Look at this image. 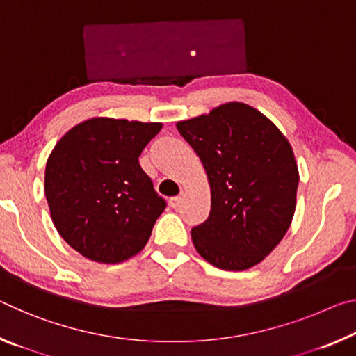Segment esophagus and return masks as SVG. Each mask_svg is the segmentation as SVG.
<instances>
[{"mask_svg":"<svg viewBox=\"0 0 356 356\" xmlns=\"http://www.w3.org/2000/svg\"><path fill=\"white\" fill-rule=\"evenodd\" d=\"M180 201H182V196H174V198L169 200V206L177 209L179 204H180Z\"/></svg>","mask_w":356,"mask_h":356,"instance_id":"1","label":"esophagus"}]
</instances>
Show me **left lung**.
<instances>
[{
	"instance_id": "left-lung-1",
	"label": "left lung",
	"mask_w": 356,
	"mask_h": 356,
	"mask_svg": "<svg viewBox=\"0 0 356 356\" xmlns=\"http://www.w3.org/2000/svg\"><path fill=\"white\" fill-rule=\"evenodd\" d=\"M176 127L200 156L211 187L209 217L191 229L196 252L225 270L261 263L295 216L300 171L289 139L238 101Z\"/></svg>"
}]
</instances>
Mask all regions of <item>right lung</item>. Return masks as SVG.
Wrapping results in <instances>:
<instances>
[{
  "label": "right lung",
  "mask_w": 356,
  "mask_h": 356,
  "mask_svg": "<svg viewBox=\"0 0 356 356\" xmlns=\"http://www.w3.org/2000/svg\"><path fill=\"white\" fill-rule=\"evenodd\" d=\"M163 123L93 117L50 152L44 191L58 234L92 261L115 264L144 249L166 202L139 165Z\"/></svg>",
  "instance_id": "right-lung-1"
}]
</instances>
